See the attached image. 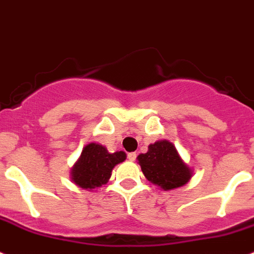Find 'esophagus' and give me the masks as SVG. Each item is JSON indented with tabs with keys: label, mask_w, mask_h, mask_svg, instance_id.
Instances as JSON below:
<instances>
[{
	"label": "esophagus",
	"mask_w": 254,
	"mask_h": 254,
	"mask_svg": "<svg viewBox=\"0 0 254 254\" xmlns=\"http://www.w3.org/2000/svg\"><path fill=\"white\" fill-rule=\"evenodd\" d=\"M127 159H129V161H135V159H136V153L135 152L127 153Z\"/></svg>",
	"instance_id": "34e87169"
}]
</instances>
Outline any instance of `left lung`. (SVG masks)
Segmentation results:
<instances>
[{
  "instance_id": "obj_1",
  "label": "left lung",
  "mask_w": 254,
  "mask_h": 254,
  "mask_svg": "<svg viewBox=\"0 0 254 254\" xmlns=\"http://www.w3.org/2000/svg\"><path fill=\"white\" fill-rule=\"evenodd\" d=\"M136 159L148 181L164 191L184 186L192 176L175 145L166 139L150 144L148 152L139 154Z\"/></svg>"
}]
</instances>
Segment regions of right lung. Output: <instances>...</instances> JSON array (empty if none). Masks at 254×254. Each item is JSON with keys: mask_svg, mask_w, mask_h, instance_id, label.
<instances>
[{"mask_svg": "<svg viewBox=\"0 0 254 254\" xmlns=\"http://www.w3.org/2000/svg\"><path fill=\"white\" fill-rule=\"evenodd\" d=\"M127 159L124 152L109 153L101 144L90 143L83 148L81 157L70 170V178L77 186L92 191L110 178L113 168Z\"/></svg>", "mask_w": 254, "mask_h": 254, "instance_id": "right-lung-1", "label": "right lung"}]
</instances>
